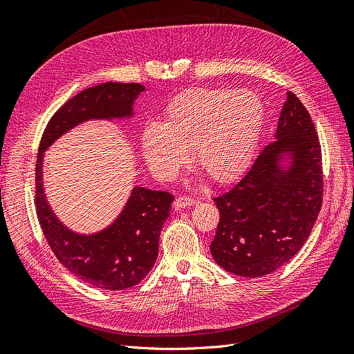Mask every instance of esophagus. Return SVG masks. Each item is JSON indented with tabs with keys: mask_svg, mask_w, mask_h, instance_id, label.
<instances>
[{
	"mask_svg": "<svg viewBox=\"0 0 354 354\" xmlns=\"http://www.w3.org/2000/svg\"><path fill=\"white\" fill-rule=\"evenodd\" d=\"M192 205H195V201L192 198H187V196H180L176 199L174 202V207L176 209H183V208H189Z\"/></svg>",
	"mask_w": 354,
	"mask_h": 354,
	"instance_id": "1",
	"label": "esophagus"
}]
</instances>
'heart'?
<instances>
[{
  "instance_id": "b5f03b06",
  "label": "heart",
  "mask_w": 354,
  "mask_h": 354,
  "mask_svg": "<svg viewBox=\"0 0 354 354\" xmlns=\"http://www.w3.org/2000/svg\"><path fill=\"white\" fill-rule=\"evenodd\" d=\"M263 121L264 106L254 91L185 90L168 103L164 124H146L143 156L156 177L171 180L192 149L195 162L207 174L229 183L251 164Z\"/></svg>"
}]
</instances>
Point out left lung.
Wrapping results in <instances>:
<instances>
[{"mask_svg": "<svg viewBox=\"0 0 354 354\" xmlns=\"http://www.w3.org/2000/svg\"><path fill=\"white\" fill-rule=\"evenodd\" d=\"M319 138L308 112L291 91L274 142L214 202L220 211L209 251L233 274L260 277L288 263L308 239L322 207Z\"/></svg>", "mask_w": 354, "mask_h": 354, "instance_id": "obj_1", "label": "left lung"}]
</instances>
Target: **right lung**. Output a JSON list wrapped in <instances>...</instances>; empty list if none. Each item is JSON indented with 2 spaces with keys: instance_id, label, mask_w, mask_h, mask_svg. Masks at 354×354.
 <instances>
[{
  "instance_id": "1",
  "label": "right lung",
  "mask_w": 354,
  "mask_h": 354,
  "mask_svg": "<svg viewBox=\"0 0 354 354\" xmlns=\"http://www.w3.org/2000/svg\"><path fill=\"white\" fill-rule=\"evenodd\" d=\"M143 91L145 85L134 82H104L82 90L51 118L37 158V212L51 251L78 279L109 291L131 288L152 270L159 234L174 196L134 186L111 224L97 232L80 233L63 224L53 211L46 195L42 164L47 149L75 127L88 121L133 120L134 103Z\"/></svg>"
}]
</instances>
